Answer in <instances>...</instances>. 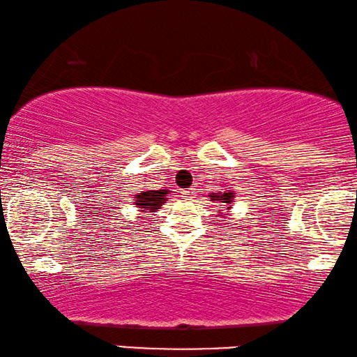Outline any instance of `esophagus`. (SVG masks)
Masks as SVG:
<instances>
[{
  "instance_id": "1",
  "label": "esophagus",
  "mask_w": 357,
  "mask_h": 357,
  "mask_svg": "<svg viewBox=\"0 0 357 357\" xmlns=\"http://www.w3.org/2000/svg\"><path fill=\"white\" fill-rule=\"evenodd\" d=\"M182 197H183L185 199H193L195 197H197V188H187V190H183Z\"/></svg>"
}]
</instances>
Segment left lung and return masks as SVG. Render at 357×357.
Listing matches in <instances>:
<instances>
[{
    "mask_svg": "<svg viewBox=\"0 0 357 357\" xmlns=\"http://www.w3.org/2000/svg\"><path fill=\"white\" fill-rule=\"evenodd\" d=\"M209 198H211L213 203H224L226 204V213H222L221 209H218V216H222L226 218L227 213L231 211L232 204H234V197H236V193H234V190H224V192H216V193H209L208 195Z\"/></svg>",
    "mask_w": 357,
    "mask_h": 357,
    "instance_id": "1",
    "label": "left lung"
}]
</instances>
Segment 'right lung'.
I'll return each mask as SVG.
<instances>
[{
	"mask_svg": "<svg viewBox=\"0 0 357 357\" xmlns=\"http://www.w3.org/2000/svg\"><path fill=\"white\" fill-rule=\"evenodd\" d=\"M170 193L169 188L160 190H144V192L135 195V204L141 213H155L160 206L167 202V195Z\"/></svg>",
	"mask_w": 357,
	"mask_h": 357,
	"instance_id": "add662e5",
	"label": "right lung"
}]
</instances>
